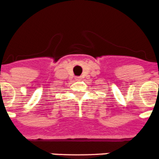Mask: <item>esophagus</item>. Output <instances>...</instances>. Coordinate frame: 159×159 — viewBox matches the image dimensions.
<instances>
[{
	"label": "esophagus",
	"mask_w": 159,
	"mask_h": 159,
	"mask_svg": "<svg viewBox=\"0 0 159 159\" xmlns=\"http://www.w3.org/2000/svg\"><path fill=\"white\" fill-rule=\"evenodd\" d=\"M80 77H76V78H75V80L76 81H80Z\"/></svg>",
	"instance_id": "obj_1"
}]
</instances>
